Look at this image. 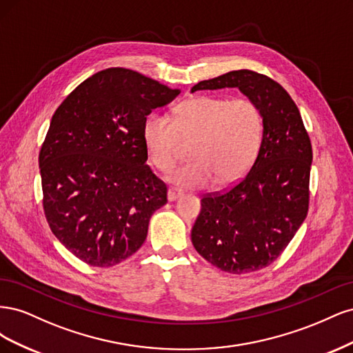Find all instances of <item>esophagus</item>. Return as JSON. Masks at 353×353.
<instances>
[{"mask_svg":"<svg viewBox=\"0 0 353 353\" xmlns=\"http://www.w3.org/2000/svg\"><path fill=\"white\" fill-rule=\"evenodd\" d=\"M181 196H183V191L175 190V188H169V190H168V200H169V201H175V200L179 199Z\"/></svg>","mask_w":353,"mask_h":353,"instance_id":"esophagus-1","label":"esophagus"}]
</instances>
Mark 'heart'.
<instances>
[{"mask_svg": "<svg viewBox=\"0 0 353 353\" xmlns=\"http://www.w3.org/2000/svg\"><path fill=\"white\" fill-rule=\"evenodd\" d=\"M262 114L253 101L212 95L188 99L174 109V119L153 113L143 128L144 144L154 166L168 172L179 153V137L196 141L191 162L168 175L179 188H205L216 179L232 184L248 172L262 141Z\"/></svg>", "mask_w": 353, "mask_h": 353, "instance_id": "obj_1", "label": "heart"}]
</instances>
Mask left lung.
<instances>
[{
    "label": "left lung",
    "instance_id": "8db88e82",
    "mask_svg": "<svg viewBox=\"0 0 353 353\" xmlns=\"http://www.w3.org/2000/svg\"><path fill=\"white\" fill-rule=\"evenodd\" d=\"M239 88L262 114L258 156L240 183L201 199L194 249L216 268L244 274L275 261L307 215L312 147L297 105L271 78L248 69L196 83L191 92Z\"/></svg>",
    "mask_w": 353,
    "mask_h": 353
}]
</instances>
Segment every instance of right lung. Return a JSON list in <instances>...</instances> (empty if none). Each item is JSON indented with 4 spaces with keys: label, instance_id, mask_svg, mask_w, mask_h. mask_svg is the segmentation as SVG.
Returning a JSON list of instances; mask_svg holds the SVG:
<instances>
[{
    "label": "right lung",
    "instance_id": "right-lung-1",
    "mask_svg": "<svg viewBox=\"0 0 353 353\" xmlns=\"http://www.w3.org/2000/svg\"><path fill=\"white\" fill-rule=\"evenodd\" d=\"M179 92L112 68L85 79L52 114L39 153L42 203L52 234L82 262L108 268L130 258L166 205L143 128Z\"/></svg>",
    "mask_w": 353,
    "mask_h": 353
}]
</instances>
